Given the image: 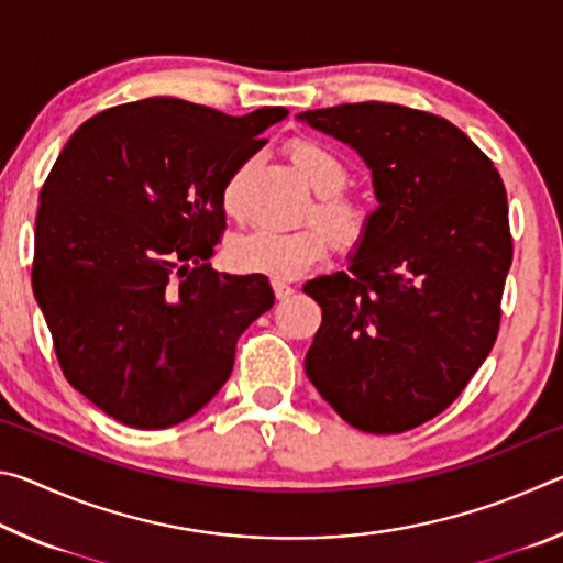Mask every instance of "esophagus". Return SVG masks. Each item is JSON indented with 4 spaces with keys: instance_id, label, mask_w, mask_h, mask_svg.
<instances>
[{
    "instance_id": "1",
    "label": "esophagus",
    "mask_w": 563,
    "mask_h": 563,
    "mask_svg": "<svg viewBox=\"0 0 563 563\" xmlns=\"http://www.w3.org/2000/svg\"><path fill=\"white\" fill-rule=\"evenodd\" d=\"M271 285H273V292H275V298H278V300H288L290 295H292V288H290L288 283H283V280H273Z\"/></svg>"
}]
</instances>
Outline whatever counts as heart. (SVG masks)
<instances>
[{"mask_svg": "<svg viewBox=\"0 0 563 563\" xmlns=\"http://www.w3.org/2000/svg\"><path fill=\"white\" fill-rule=\"evenodd\" d=\"M288 156L292 166L300 170L305 184L318 194V201L312 206V221L329 233L332 245L350 253L365 243L369 228H373V208L342 190L350 180L345 161L312 139H292L288 144ZM235 194L238 178H231L223 190V208L228 213L238 211ZM324 234L318 228H298V231L255 228V231L231 238L225 258L238 273L292 280L325 258L328 236Z\"/></svg>", "mask_w": 563, "mask_h": 563, "instance_id": "1", "label": "heart"}]
</instances>
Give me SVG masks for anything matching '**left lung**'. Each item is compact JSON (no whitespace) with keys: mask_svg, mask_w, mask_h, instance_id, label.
Returning a JSON list of instances; mask_svg holds the SVG:
<instances>
[{"mask_svg":"<svg viewBox=\"0 0 563 563\" xmlns=\"http://www.w3.org/2000/svg\"><path fill=\"white\" fill-rule=\"evenodd\" d=\"M298 119L357 151L379 203L347 271L302 285L322 308L305 373L347 424L407 432L462 395L497 340L507 190L474 141L434 113L365 101Z\"/></svg>","mask_w":563,"mask_h":563,"instance_id":"left-lung-1","label":"left lung"}]
</instances>
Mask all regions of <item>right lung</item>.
<instances>
[{
  "label": "right lung",
  "instance_id": "1",
  "mask_svg": "<svg viewBox=\"0 0 563 563\" xmlns=\"http://www.w3.org/2000/svg\"><path fill=\"white\" fill-rule=\"evenodd\" d=\"M288 117H228L184 99L121 103L84 121L40 194L34 298L62 373L119 422L166 430L231 377L235 342L273 308L265 275L211 268L223 190Z\"/></svg>",
  "mask_w": 563,
  "mask_h": 563
}]
</instances>
